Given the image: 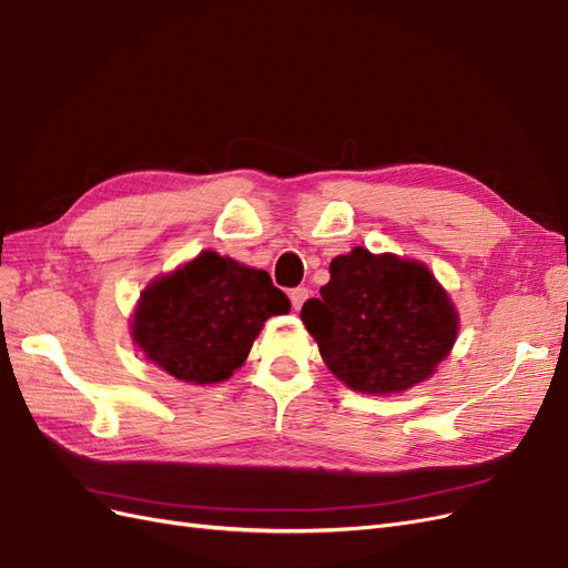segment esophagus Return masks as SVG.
Wrapping results in <instances>:
<instances>
[{
	"label": "esophagus",
	"instance_id": "1",
	"mask_svg": "<svg viewBox=\"0 0 568 568\" xmlns=\"http://www.w3.org/2000/svg\"><path fill=\"white\" fill-rule=\"evenodd\" d=\"M306 297H308V290H306V287L290 290V302H292V308H295V311L302 308V304L306 302Z\"/></svg>",
	"mask_w": 568,
	"mask_h": 568
}]
</instances>
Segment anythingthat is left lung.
Instances as JSON below:
<instances>
[{
	"mask_svg": "<svg viewBox=\"0 0 568 568\" xmlns=\"http://www.w3.org/2000/svg\"><path fill=\"white\" fill-rule=\"evenodd\" d=\"M302 323L327 371L373 396L429 379L460 331L457 308L427 264L365 247L331 262V281L321 300L302 306Z\"/></svg>",
	"mask_w": 568,
	"mask_h": 568,
	"instance_id": "left-lung-1",
	"label": "left lung"
}]
</instances>
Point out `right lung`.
Listing matches in <instances>:
<instances>
[{"label":"right lung","instance_id":"obj_1","mask_svg":"<svg viewBox=\"0 0 568 568\" xmlns=\"http://www.w3.org/2000/svg\"><path fill=\"white\" fill-rule=\"evenodd\" d=\"M287 311L266 271L205 250L143 287L132 339L168 375L216 384L245 363L264 323Z\"/></svg>","mask_w":568,"mask_h":568}]
</instances>
